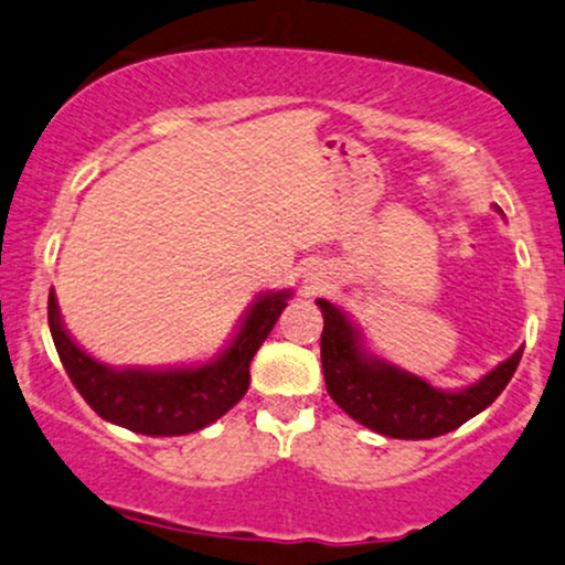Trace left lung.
I'll use <instances>...</instances> for the list:
<instances>
[{
    "label": "left lung",
    "instance_id": "1",
    "mask_svg": "<svg viewBox=\"0 0 565 565\" xmlns=\"http://www.w3.org/2000/svg\"><path fill=\"white\" fill-rule=\"evenodd\" d=\"M323 312L320 361L329 396L361 426L391 439H434L450 434L488 409L512 380L523 350L463 391H439L426 380L369 355L361 337L331 301L318 299Z\"/></svg>",
    "mask_w": 565,
    "mask_h": 565
}]
</instances>
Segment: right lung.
Here are the masks:
<instances>
[{"mask_svg": "<svg viewBox=\"0 0 565 565\" xmlns=\"http://www.w3.org/2000/svg\"><path fill=\"white\" fill-rule=\"evenodd\" d=\"M288 290L258 296L234 342L212 363L191 369H110L83 353L64 331L56 296H47V326L72 385L105 420L145 436H183L210 426L250 385V361L288 307Z\"/></svg>", "mask_w": 565, "mask_h": 565, "instance_id": "add662e5", "label": "right lung"}]
</instances>
